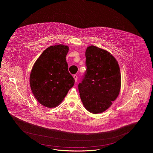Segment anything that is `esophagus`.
Returning <instances> with one entry per match:
<instances>
[{"label": "esophagus", "mask_w": 153, "mask_h": 153, "mask_svg": "<svg viewBox=\"0 0 153 153\" xmlns=\"http://www.w3.org/2000/svg\"><path fill=\"white\" fill-rule=\"evenodd\" d=\"M74 79H75V82H77V80H78V76H77V75H74Z\"/></svg>", "instance_id": "34e87169"}]
</instances>
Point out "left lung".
Instances as JSON below:
<instances>
[{
	"instance_id": "left-lung-1",
	"label": "left lung",
	"mask_w": 153,
	"mask_h": 153,
	"mask_svg": "<svg viewBox=\"0 0 153 153\" xmlns=\"http://www.w3.org/2000/svg\"><path fill=\"white\" fill-rule=\"evenodd\" d=\"M87 70L78 85L81 101L88 111L101 113L118 97L121 85L120 66L108 51L95 46L85 52Z\"/></svg>"
}]
</instances>
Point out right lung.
Segmentation results:
<instances>
[{"label":"right lung","mask_w":153,"mask_h":153,"mask_svg":"<svg viewBox=\"0 0 153 153\" xmlns=\"http://www.w3.org/2000/svg\"><path fill=\"white\" fill-rule=\"evenodd\" d=\"M69 47L64 45L46 48L33 66L30 86L38 101L46 107L59 105L75 80L68 71L66 56Z\"/></svg>","instance_id":"1"}]
</instances>
